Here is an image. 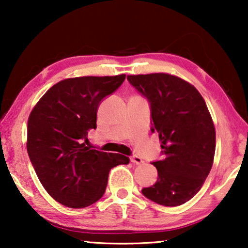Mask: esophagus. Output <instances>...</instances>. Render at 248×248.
<instances>
[{"instance_id":"obj_1","label":"esophagus","mask_w":248,"mask_h":248,"mask_svg":"<svg viewBox=\"0 0 248 248\" xmlns=\"http://www.w3.org/2000/svg\"><path fill=\"white\" fill-rule=\"evenodd\" d=\"M131 161H132V164H134V165L143 164V160H142V158L138 157V155H133V157H131Z\"/></svg>"}]
</instances>
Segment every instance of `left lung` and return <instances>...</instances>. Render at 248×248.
Returning a JSON list of instances; mask_svg holds the SVG:
<instances>
[{
    "mask_svg": "<svg viewBox=\"0 0 248 248\" xmlns=\"http://www.w3.org/2000/svg\"><path fill=\"white\" fill-rule=\"evenodd\" d=\"M148 98L151 131H157L164 158L152 162L158 170L145 198L165 206L187 202L201 189L213 165L216 128L206 104L187 81L168 73L127 76Z\"/></svg>",
    "mask_w": 248,
    "mask_h": 248,
    "instance_id": "obj_1",
    "label": "left lung"
}]
</instances>
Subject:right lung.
<instances>
[{"instance_id": "right-lung-1", "label": "right lung", "mask_w": 248, "mask_h": 248, "mask_svg": "<svg viewBox=\"0 0 248 248\" xmlns=\"http://www.w3.org/2000/svg\"><path fill=\"white\" fill-rule=\"evenodd\" d=\"M124 80L125 74L64 79L32 108L27 151L44 188L61 204L73 209L93 204L104 195L110 169L130 162L126 155L86 147L101 99Z\"/></svg>"}]
</instances>
